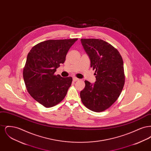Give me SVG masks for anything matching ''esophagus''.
Masks as SVG:
<instances>
[{
    "instance_id": "34e87169",
    "label": "esophagus",
    "mask_w": 151,
    "mask_h": 151,
    "mask_svg": "<svg viewBox=\"0 0 151 151\" xmlns=\"http://www.w3.org/2000/svg\"><path fill=\"white\" fill-rule=\"evenodd\" d=\"M79 79L78 78H75V77H74V78H73V81H78Z\"/></svg>"
}]
</instances>
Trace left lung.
I'll list each match as a JSON object with an SVG mask.
<instances>
[{
    "mask_svg": "<svg viewBox=\"0 0 151 151\" xmlns=\"http://www.w3.org/2000/svg\"><path fill=\"white\" fill-rule=\"evenodd\" d=\"M95 70L94 84L86 80L80 92L83 104L88 109L101 112L110 107L119 97L124 84L123 62L119 51L110 43L94 38L80 40Z\"/></svg>",
    "mask_w": 151,
    "mask_h": 151,
    "instance_id": "8db88e82",
    "label": "left lung"
}]
</instances>
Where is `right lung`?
<instances>
[{"label":"right lung","instance_id":"obj_1","mask_svg":"<svg viewBox=\"0 0 151 151\" xmlns=\"http://www.w3.org/2000/svg\"><path fill=\"white\" fill-rule=\"evenodd\" d=\"M78 38L51 40L37 44L29 51L23 78L30 95L46 108L64 99L72 83L71 77L62 78L54 72L65 63L68 51Z\"/></svg>","mask_w":151,"mask_h":151}]
</instances>
